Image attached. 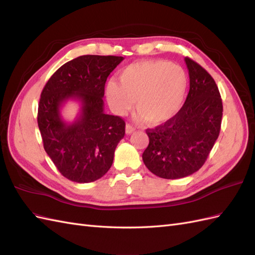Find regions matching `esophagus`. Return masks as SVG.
<instances>
[{
  "instance_id": "34e87169",
  "label": "esophagus",
  "mask_w": 255,
  "mask_h": 255,
  "mask_svg": "<svg viewBox=\"0 0 255 255\" xmlns=\"http://www.w3.org/2000/svg\"><path fill=\"white\" fill-rule=\"evenodd\" d=\"M135 132V128L133 127V126H130V125H128L126 126V133L128 134V135H129V134H132V133H134Z\"/></svg>"
}]
</instances>
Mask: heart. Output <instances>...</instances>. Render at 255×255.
Returning a JSON list of instances; mask_svg holds the SVG:
<instances>
[{
  "mask_svg": "<svg viewBox=\"0 0 255 255\" xmlns=\"http://www.w3.org/2000/svg\"><path fill=\"white\" fill-rule=\"evenodd\" d=\"M119 81L106 84L105 95L112 111L127 115L136 106L137 117L152 126L170 121L179 114L188 89L184 69L166 60H142L130 64L119 74Z\"/></svg>",
  "mask_w": 255,
  "mask_h": 255,
  "instance_id": "obj_1",
  "label": "heart"
}]
</instances>
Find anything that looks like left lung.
Wrapping results in <instances>:
<instances>
[{"label":"left lung","instance_id":"obj_1","mask_svg":"<svg viewBox=\"0 0 255 255\" xmlns=\"http://www.w3.org/2000/svg\"><path fill=\"white\" fill-rule=\"evenodd\" d=\"M189 92L174 118L146 129L149 145L142 160L149 170L168 180L181 179L203 166L217 140L221 127L222 101L217 85L205 69L185 58Z\"/></svg>","mask_w":255,"mask_h":255}]
</instances>
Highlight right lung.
Returning a JSON list of instances; mask_svg holds the SVG:
<instances>
[{"label":"right lung","mask_w":255,"mask_h":255,"mask_svg":"<svg viewBox=\"0 0 255 255\" xmlns=\"http://www.w3.org/2000/svg\"><path fill=\"white\" fill-rule=\"evenodd\" d=\"M122 56L83 55L61 66L41 92L38 127L43 148L68 180L97 181L110 170L115 150L126 134V122L104 113V87ZM69 99L81 103L72 123L61 117Z\"/></svg>","instance_id":"1"}]
</instances>
